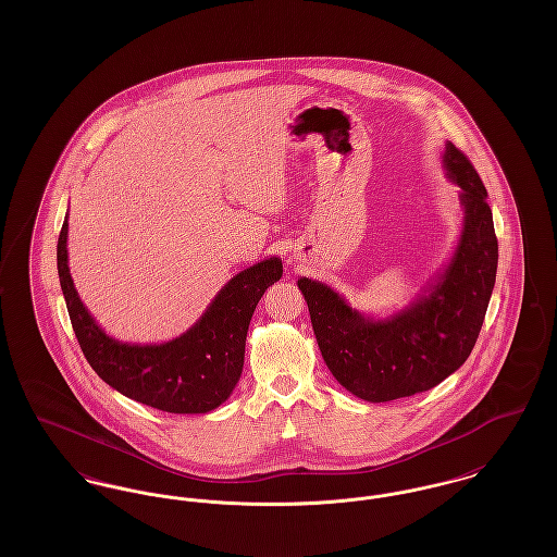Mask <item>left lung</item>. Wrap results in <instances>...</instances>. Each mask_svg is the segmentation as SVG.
<instances>
[{
  "label": "left lung",
  "instance_id": "1",
  "mask_svg": "<svg viewBox=\"0 0 557 557\" xmlns=\"http://www.w3.org/2000/svg\"><path fill=\"white\" fill-rule=\"evenodd\" d=\"M443 169L459 187L463 227L449 263L409 307L373 319L327 284L298 280L327 370L348 393L370 403L424 393L459 370L476 345L495 288L499 246L486 187L450 141Z\"/></svg>",
  "mask_w": 557,
  "mask_h": 557
}]
</instances>
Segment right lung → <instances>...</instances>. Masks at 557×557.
<instances>
[{
    "label": "right lung",
    "instance_id": "1",
    "mask_svg": "<svg viewBox=\"0 0 557 557\" xmlns=\"http://www.w3.org/2000/svg\"><path fill=\"white\" fill-rule=\"evenodd\" d=\"M66 239L69 214L58 238L60 288L81 350L108 386L169 413H209L225 403L242 375L250 319L267 288L282 277V259L269 257L239 271L182 336L160 345H132L108 336L81 302Z\"/></svg>",
    "mask_w": 557,
    "mask_h": 557
}]
</instances>
